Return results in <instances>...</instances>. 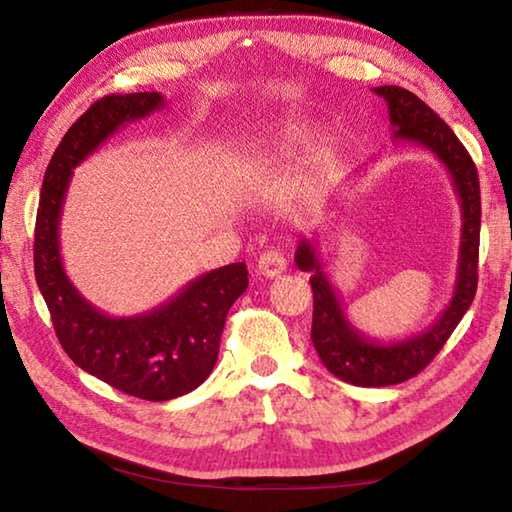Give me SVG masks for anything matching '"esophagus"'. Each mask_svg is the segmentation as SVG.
I'll return each instance as SVG.
<instances>
[{"mask_svg": "<svg viewBox=\"0 0 512 512\" xmlns=\"http://www.w3.org/2000/svg\"><path fill=\"white\" fill-rule=\"evenodd\" d=\"M257 271L273 280V277L287 271V257H284L280 250H266V253L259 255L257 259Z\"/></svg>", "mask_w": 512, "mask_h": 512, "instance_id": "1", "label": "esophagus"}]
</instances>
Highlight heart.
I'll list each match as a JSON object with an SVG mask.
<instances>
[{
  "label": "heart",
  "instance_id": "b5f03b06",
  "mask_svg": "<svg viewBox=\"0 0 512 512\" xmlns=\"http://www.w3.org/2000/svg\"><path fill=\"white\" fill-rule=\"evenodd\" d=\"M305 142V131L300 126L284 124L259 133L237 155V167L241 173H257L275 164L296 158Z\"/></svg>",
  "mask_w": 512,
  "mask_h": 512
}]
</instances>
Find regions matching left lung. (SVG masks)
Segmentation results:
<instances>
[{
	"label": "left lung",
	"instance_id": "1",
	"mask_svg": "<svg viewBox=\"0 0 512 512\" xmlns=\"http://www.w3.org/2000/svg\"><path fill=\"white\" fill-rule=\"evenodd\" d=\"M377 97L388 103L395 142L420 144L445 164L461 203V246H458V268L454 293L443 314L429 329L406 336L400 341L370 339L350 323L334 284L323 271L316 241L302 239L296 250V266L311 273L314 291V320L311 341L323 366L354 386H393L418 375L429 361L443 350L449 336L470 309L476 293V266H479V232H481V192L476 167L449 128L427 103L413 92L397 85L372 88Z\"/></svg>",
	"mask_w": 512,
	"mask_h": 512
}]
</instances>
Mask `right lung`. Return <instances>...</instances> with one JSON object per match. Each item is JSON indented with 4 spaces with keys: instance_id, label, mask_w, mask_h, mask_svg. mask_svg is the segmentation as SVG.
<instances>
[{
    "instance_id": "1",
    "label": "right lung",
    "mask_w": 512,
    "mask_h": 512,
    "mask_svg": "<svg viewBox=\"0 0 512 512\" xmlns=\"http://www.w3.org/2000/svg\"><path fill=\"white\" fill-rule=\"evenodd\" d=\"M160 108L158 92L108 94L74 121L45 171L33 244L38 289L69 359L117 391L149 402L192 393L210 375L228 309L248 287L246 264L214 268L160 307L117 318L85 300L67 277L58 225L72 171L119 128Z\"/></svg>"
}]
</instances>
